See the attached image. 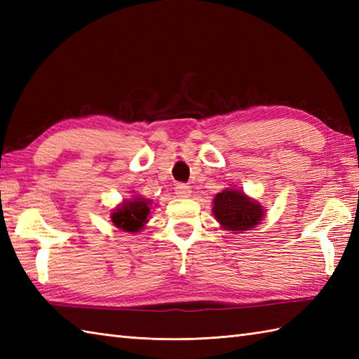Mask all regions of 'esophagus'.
I'll list each match as a JSON object with an SVG mask.
<instances>
[{
  "label": "esophagus",
  "instance_id": "obj_1",
  "mask_svg": "<svg viewBox=\"0 0 359 359\" xmlns=\"http://www.w3.org/2000/svg\"><path fill=\"white\" fill-rule=\"evenodd\" d=\"M174 191L179 197H188L189 194H191V187L187 184H177L174 188Z\"/></svg>",
  "mask_w": 359,
  "mask_h": 359
}]
</instances>
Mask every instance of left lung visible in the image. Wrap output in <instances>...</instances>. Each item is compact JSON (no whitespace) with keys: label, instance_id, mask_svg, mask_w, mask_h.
Here are the masks:
<instances>
[{"label":"left lung","instance_id":"left-lung-1","mask_svg":"<svg viewBox=\"0 0 359 359\" xmlns=\"http://www.w3.org/2000/svg\"><path fill=\"white\" fill-rule=\"evenodd\" d=\"M212 212L225 230L247 231L261 222L264 211L261 205L251 201L238 189H225L215 197Z\"/></svg>","mask_w":359,"mask_h":359}]
</instances>
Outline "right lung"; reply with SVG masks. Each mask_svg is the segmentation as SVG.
Returning a JSON list of instances; mask_svg holds the SVG:
<instances>
[{"mask_svg":"<svg viewBox=\"0 0 359 359\" xmlns=\"http://www.w3.org/2000/svg\"><path fill=\"white\" fill-rule=\"evenodd\" d=\"M148 205H149V201L140 199V197H137L134 201L125 202L111 215L112 224L117 228H121V230L129 231V233L139 231L143 226V224L148 222V215H149Z\"/></svg>","mask_w":359,"mask_h":359,"instance_id":"obj_1","label":"right lung"}]
</instances>
